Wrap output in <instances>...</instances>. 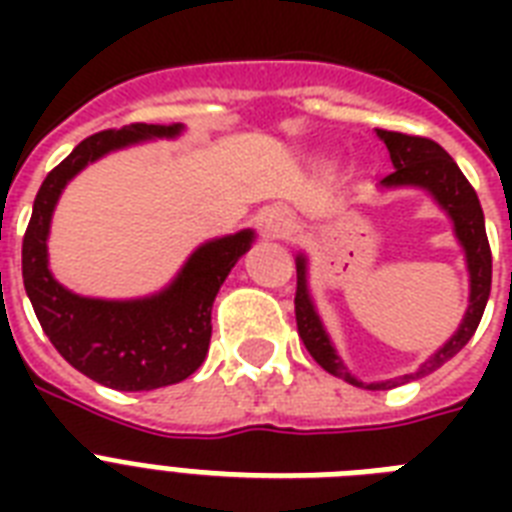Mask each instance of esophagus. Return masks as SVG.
Returning <instances> with one entry per match:
<instances>
[{
    "label": "esophagus",
    "mask_w": 512,
    "mask_h": 512,
    "mask_svg": "<svg viewBox=\"0 0 512 512\" xmlns=\"http://www.w3.org/2000/svg\"><path fill=\"white\" fill-rule=\"evenodd\" d=\"M257 228L265 233V236H271V239H281V236H289L292 231V220L284 209L279 207H268L265 212H260L257 217Z\"/></svg>",
    "instance_id": "esophagus-1"
}]
</instances>
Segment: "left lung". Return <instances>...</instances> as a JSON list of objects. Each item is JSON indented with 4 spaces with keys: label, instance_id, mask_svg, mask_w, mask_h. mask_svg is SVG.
<instances>
[{
    "label": "left lung",
    "instance_id": "left-lung-1",
    "mask_svg": "<svg viewBox=\"0 0 512 512\" xmlns=\"http://www.w3.org/2000/svg\"><path fill=\"white\" fill-rule=\"evenodd\" d=\"M377 138L388 146L390 162L393 170L388 177L380 180V191H398V188H417L425 191L430 199L436 201L438 209L452 220V231L457 244L465 252V265H468V281L470 295L468 308L462 316L460 327L441 348L428 356L420 364V369L412 374H401L393 380L380 382H361L356 374H350L345 361L337 353L335 342L329 337L324 321H321L316 303H313L311 287H308V255L297 252V295H295V316H297V332L303 337L305 348L316 358V364L321 369H327L329 374H335L340 380L356 385V388L366 390H390L404 385L409 380L425 377V374L436 372L438 366H444L452 356H457L468 340L476 335L481 316H484L486 300L492 292V249H489V239H486L484 225V209L478 201L473 185L468 183V177L462 175L457 162L446 154L444 148L433 143L428 138H414V135H404V132H388L377 130Z\"/></svg>",
    "mask_w": 512,
    "mask_h": 512
}]
</instances>
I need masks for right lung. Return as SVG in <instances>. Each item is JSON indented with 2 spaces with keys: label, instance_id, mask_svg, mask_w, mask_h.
I'll use <instances>...</instances> for the list:
<instances>
[{
  "label": "right lung",
  "instance_id": "1",
  "mask_svg": "<svg viewBox=\"0 0 512 512\" xmlns=\"http://www.w3.org/2000/svg\"><path fill=\"white\" fill-rule=\"evenodd\" d=\"M183 124H127L82 140L44 177L23 236V287L44 335L68 364L114 390H154L191 377L207 358L212 303L255 231L209 239L193 249L164 289L132 300L84 297L50 271L47 239L63 188L87 164L146 140L177 138Z\"/></svg>",
  "mask_w": 512,
  "mask_h": 512
}]
</instances>
